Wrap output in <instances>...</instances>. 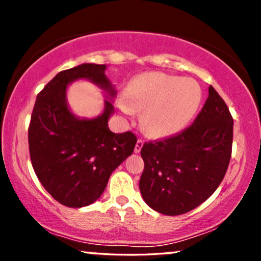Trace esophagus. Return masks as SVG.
<instances>
[{"mask_svg":"<svg viewBox=\"0 0 261 261\" xmlns=\"http://www.w3.org/2000/svg\"><path fill=\"white\" fill-rule=\"evenodd\" d=\"M143 146V141L142 140H137L136 146H135V153H140L141 149H142Z\"/></svg>","mask_w":261,"mask_h":261,"instance_id":"34e87169","label":"esophagus"}]
</instances>
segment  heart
I'll return each instance as SVG.
<instances>
[{
  "mask_svg": "<svg viewBox=\"0 0 261 261\" xmlns=\"http://www.w3.org/2000/svg\"><path fill=\"white\" fill-rule=\"evenodd\" d=\"M202 92L195 81L162 72H145L131 80L119 107L124 112H142L141 128L151 137H169L194 118Z\"/></svg>",
  "mask_w": 261,
  "mask_h": 261,
  "instance_id": "b5f03b06",
  "label": "heart"
}]
</instances>
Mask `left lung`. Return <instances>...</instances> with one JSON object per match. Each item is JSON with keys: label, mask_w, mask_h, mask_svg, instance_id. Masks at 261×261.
Returning a JSON list of instances; mask_svg holds the SVG:
<instances>
[{"label": "left lung", "mask_w": 261, "mask_h": 261, "mask_svg": "<svg viewBox=\"0 0 261 261\" xmlns=\"http://www.w3.org/2000/svg\"><path fill=\"white\" fill-rule=\"evenodd\" d=\"M233 119L212 86L193 125L180 134L141 149L145 169L140 179L143 200L167 216L187 214L207 200L228 168Z\"/></svg>", "instance_id": "1"}]
</instances>
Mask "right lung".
Segmentation results:
<instances>
[{
	"label": "right lung",
	"instance_id": "add662e5",
	"mask_svg": "<svg viewBox=\"0 0 261 261\" xmlns=\"http://www.w3.org/2000/svg\"><path fill=\"white\" fill-rule=\"evenodd\" d=\"M106 70L107 65L82 64L61 71L39 93L33 109L28 131L33 168L45 190L67 207L97 201L136 145L133 133L114 134L108 126L116 89ZM80 79L92 82L106 97L95 118H80L68 106V86Z\"/></svg>",
	"mask_w": 261,
	"mask_h": 261
}]
</instances>
